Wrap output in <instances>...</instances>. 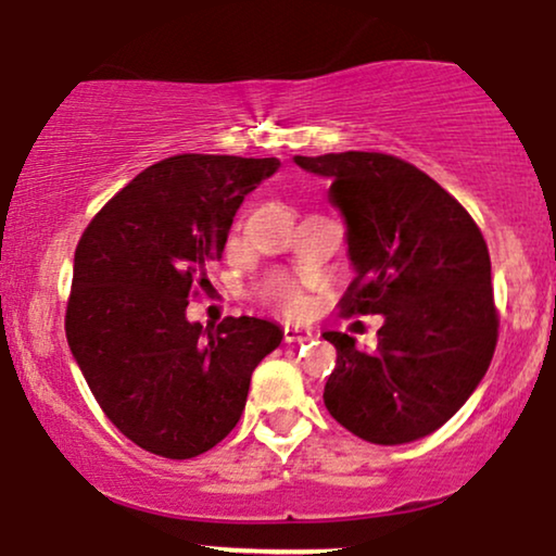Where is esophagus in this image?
<instances>
[{"instance_id": "34e87169", "label": "esophagus", "mask_w": 556, "mask_h": 556, "mask_svg": "<svg viewBox=\"0 0 556 556\" xmlns=\"http://www.w3.org/2000/svg\"><path fill=\"white\" fill-rule=\"evenodd\" d=\"M312 338L309 328H299V325H286L283 328V341L286 343H304Z\"/></svg>"}]
</instances>
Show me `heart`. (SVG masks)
Here are the masks:
<instances>
[{
	"instance_id": "obj_1",
	"label": "heart",
	"mask_w": 556,
	"mask_h": 556,
	"mask_svg": "<svg viewBox=\"0 0 556 556\" xmlns=\"http://www.w3.org/2000/svg\"><path fill=\"white\" fill-rule=\"evenodd\" d=\"M257 296L263 299L265 304L276 306V309L286 312V315H299L304 309V296L296 286L291 283L289 278L283 276H273L267 278L265 283H260Z\"/></svg>"
}]
</instances>
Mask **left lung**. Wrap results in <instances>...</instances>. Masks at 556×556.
<instances>
[{
	"mask_svg": "<svg viewBox=\"0 0 556 556\" xmlns=\"http://www.w3.org/2000/svg\"><path fill=\"white\" fill-rule=\"evenodd\" d=\"M328 176L345 218L356 278L341 315H382L367 354L345 332L336 345L325 406L341 427L375 445L432 434L471 397L497 345L492 263L476 220L414 163L388 153L293 159Z\"/></svg>",
	"mask_w": 556,
	"mask_h": 556,
	"instance_id": "left-lung-1",
	"label": "left lung"
}]
</instances>
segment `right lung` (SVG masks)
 I'll list each match as a JSON object with an SVG mask.
<instances>
[{
  "label": "right lung",
  "mask_w": 556,
  "mask_h": 556,
  "mask_svg": "<svg viewBox=\"0 0 556 556\" xmlns=\"http://www.w3.org/2000/svg\"><path fill=\"white\" fill-rule=\"evenodd\" d=\"M278 166L172 155L116 192L77 241L70 351L109 421L148 453L187 460L218 445L241 419L254 367L280 345L267 319H187L241 200Z\"/></svg>",
  "instance_id": "obj_1"
}]
</instances>
